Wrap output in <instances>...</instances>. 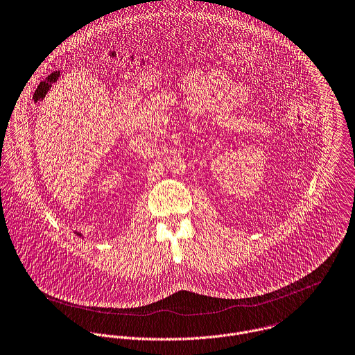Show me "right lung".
Returning <instances> with one entry per match:
<instances>
[{
    "label": "right lung",
    "instance_id": "right-lung-1",
    "mask_svg": "<svg viewBox=\"0 0 355 355\" xmlns=\"http://www.w3.org/2000/svg\"><path fill=\"white\" fill-rule=\"evenodd\" d=\"M77 236H80V238H83V235H81V234H77Z\"/></svg>",
    "mask_w": 355,
    "mask_h": 355
}]
</instances>
